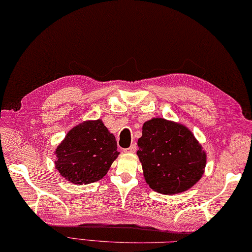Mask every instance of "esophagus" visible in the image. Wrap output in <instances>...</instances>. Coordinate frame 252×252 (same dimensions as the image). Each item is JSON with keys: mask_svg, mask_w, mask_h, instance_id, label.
Listing matches in <instances>:
<instances>
[{"mask_svg": "<svg viewBox=\"0 0 252 252\" xmlns=\"http://www.w3.org/2000/svg\"><path fill=\"white\" fill-rule=\"evenodd\" d=\"M136 150H137V147H136V145H132V146H130L129 148L125 149L124 152H126V153H135V152H136Z\"/></svg>", "mask_w": 252, "mask_h": 252, "instance_id": "1", "label": "esophagus"}]
</instances>
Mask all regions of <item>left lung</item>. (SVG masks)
<instances>
[{
	"instance_id": "8db88e82",
	"label": "left lung",
	"mask_w": 252,
	"mask_h": 252,
	"mask_svg": "<svg viewBox=\"0 0 252 252\" xmlns=\"http://www.w3.org/2000/svg\"><path fill=\"white\" fill-rule=\"evenodd\" d=\"M137 143L143 176L152 190L181 193L202 177L207 155L185 125L155 117L143 124Z\"/></svg>"
}]
</instances>
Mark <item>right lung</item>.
<instances>
[{
	"mask_svg": "<svg viewBox=\"0 0 252 252\" xmlns=\"http://www.w3.org/2000/svg\"><path fill=\"white\" fill-rule=\"evenodd\" d=\"M116 143L102 120L85 121L71 128L56 148L55 168L75 185L100 181L120 155Z\"/></svg>",
	"mask_w": 252,
	"mask_h": 252,
	"instance_id": "add662e5",
	"label": "right lung"
}]
</instances>
